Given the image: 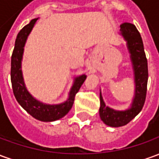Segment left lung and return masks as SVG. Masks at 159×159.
Masks as SVG:
<instances>
[{
    "label": "left lung",
    "mask_w": 159,
    "mask_h": 159,
    "mask_svg": "<svg viewBox=\"0 0 159 159\" xmlns=\"http://www.w3.org/2000/svg\"><path fill=\"white\" fill-rule=\"evenodd\" d=\"M121 35L127 42V47L130 53L134 75V96L131 107L124 111H117L106 106L100 93V117L107 125L121 127L126 125L136 117L142 109L147 96L148 67L147 59L144 51L143 42L136 27L130 23H123L120 25Z\"/></svg>",
    "instance_id": "left-lung-1"
}]
</instances>
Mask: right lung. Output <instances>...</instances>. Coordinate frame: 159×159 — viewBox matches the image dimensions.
Here are the masks:
<instances>
[{
    "label": "right lung",
    "mask_w": 159,
    "mask_h": 159,
    "mask_svg": "<svg viewBox=\"0 0 159 159\" xmlns=\"http://www.w3.org/2000/svg\"><path fill=\"white\" fill-rule=\"evenodd\" d=\"M37 19L38 18L32 19L30 24L19 31L17 36L11 59V82L16 100L28 113L36 119L42 122H52L62 118L69 112L73 106L76 93L79 91L80 88L87 78V76L83 74L75 78L69 93V98L61 104L49 105L42 103L35 99L28 92L23 78L21 63L26 40Z\"/></svg>",
    "instance_id": "add662e5"
}]
</instances>
